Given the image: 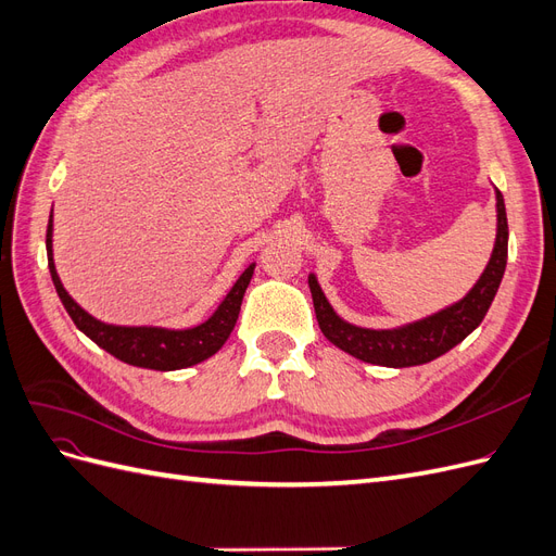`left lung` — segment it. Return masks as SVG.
<instances>
[{
  "label": "left lung",
  "instance_id": "left-lung-1",
  "mask_svg": "<svg viewBox=\"0 0 556 556\" xmlns=\"http://www.w3.org/2000/svg\"><path fill=\"white\" fill-rule=\"evenodd\" d=\"M496 213H498V229H496L492 260L486 264L480 280L476 282V288L470 290L459 304H454L441 313H435L427 319H419V323H413L401 329H387V331L362 329V327L343 323V319L331 311L329 301L325 299L323 290H319L315 276H311L308 285H311L319 329H323V333L336 348H341L348 352V355L368 364L403 368V366L427 364L435 357L445 355L447 350L462 343L466 336L482 323L496 296L503 271H506L508 217H506V204H503V194L498 190H496Z\"/></svg>",
  "mask_w": 556,
  "mask_h": 556
}]
</instances>
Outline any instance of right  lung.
<instances>
[{
	"label": "right lung",
	"mask_w": 556,
	"mask_h": 556,
	"mask_svg": "<svg viewBox=\"0 0 556 556\" xmlns=\"http://www.w3.org/2000/svg\"><path fill=\"white\" fill-rule=\"evenodd\" d=\"M46 250H48L50 278H53L58 296L62 301V306L66 308V313H70V317L74 319V325L99 348L111 352L113 357L131 366L155 368V371H176V368L192 366L213 357L229 339L233 325H237L245 288L250 285L252 271H255V264H250L241 274V278L233 282V288L225 296L223 304L217 306V311L206 319L204 325L199 327L176 329V331L160 329V327H115V325L99 323V319H94L90 313L83 311L62 288L60 276L55 271V262H53V213H50V220H48Z\"/></svg>",
	"instance_id": "obj_1"
}]
</instances>
